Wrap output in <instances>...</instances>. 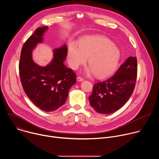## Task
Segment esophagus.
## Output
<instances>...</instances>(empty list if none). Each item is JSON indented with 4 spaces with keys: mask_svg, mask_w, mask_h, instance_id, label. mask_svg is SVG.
I'll return each mask as SVG.
<instances>
[{
    "mask_svg": "<svg viewBox=\"0 0 159 159\" xmlns=\"http://www.w3.org/2000/svg\"><path fill=\"white\" fill-rule=\"evenodd\" d=\"M83 80H84V79H82V77H77V82H82Z\"/></svg>",
    "mask_w": 159,
    "mask_h": 159,
    "instance_id": "obj_1",
    "label": "esophagus"
}]
</instances>
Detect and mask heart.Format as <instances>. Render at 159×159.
Here are the masks:
<instances>
[{"label":"heart","instance_id":"heart-1","mask_svg":"<svg viewBox=\"0 0 159 159\" xmlns=\"http://www.w3.org/2000/svg\"><path fill=\"white\" fill-rule=\"evenodd\" d=\"M120 50L116 44L105 36H88L80 39L79 47L70 44L67 52L68 63L77 69L87 59L89 66L85 69L87 75L95 74L99 79L108 77L115 71L120 58Z\"/></svg>","mask_w":159,"mask_h":159}]
</instances>
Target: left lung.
Returning a JSON list of instances; mask_svg holds the SVG:
<instances>
[{
  "label": "left lung",
  "mask_w": 159,
  "mask_h": 159,
  "mask_svg": "<svg viewBox=\"0 0 159 159\" xmlns=\"http://www.w3.org/2000/svg\"><path fill=\"white\" fill-rule=\"evenodd\" d=\"M137 76V57H128L114 75L94 85L93 94L89 97L90 106L103 115L118 111L131 96Z\"/></svg>",
  "instance_id": "obj_1"
}]
</instances>
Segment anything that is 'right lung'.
Masks as SVG:
<instances>
[{"instance_id":"right-lung-1","label":"right lung","mask_w":159,"mask_h":159,"mask_svg":"<svg viewBox=\"0 0 159 159\" xmlns=\"http://www.w3.org/2000/svg\"><path fill=\"white\" fill-rule=\"evenodd\" d=\"M48 30V26L37 28L25 43L19 69L27 96L40 109L50 112L65 104L70 87L76 82V76L63 64L67 54L66 44L53 50V59L46 66H40L33 61V51L43 43V36Z\"/></svg>"}]
</instances>
